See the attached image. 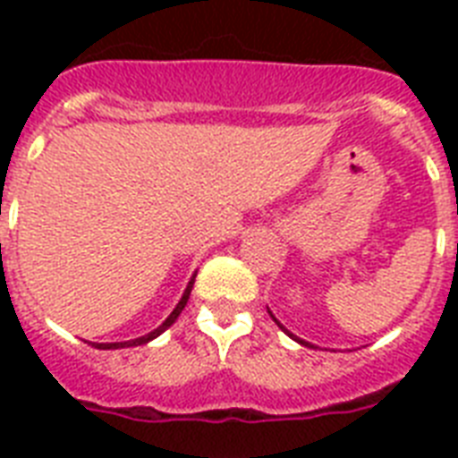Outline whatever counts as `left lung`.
I'll return each mask as SVG.
<instances>
[{
    "label": "left lung",
    "instance_id": "8db88e82",
    "mask_svg": "<svg viewBox=\"0 0 458 458\" xmlns=\"http://www.w3.org/2000/svg\"><path fill=\"white\" fill-rule=\"evenodd\" d=\"M273 320H276V318H273ZM276 323H278V320H276ZM278 327H283V326L278 323ZM283 330H285V327H283ZM285 333H287V330H285ZM287 335H290V333H287ZM290 337H294V335H290ZM294 340H297V337H294ZM297 342H301V344H309V342H304V340H297ZM309 347H311V344H309Z\"/></svg>",
    "mask_w": 458,
    "mask_h": 458
}]
</instances>
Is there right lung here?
<instances>
[{"mask_svg": "<svg viewBox=\"0 0 458 458\" xmlns=\"http://www.w3.org/2000/svg\"><path fill=\"white\" fill-rule=\"evenodd\" d=\"M192 285H194V278L190 280V285H187L185 294H182V300L178 301V306H175V309H173V313H171V316H168V318H165L164 323H161V326L157 327V330H152V333H149V335H142V337H138V340H131V342H111V344H95V347H99V349L138 347V344H145V342H149V340H154V337H158V335L164 333L165 327H171L173 323H175V318H178V316H180V311H182V309H185L187 300H190V293H192Z\"/></svg>", "mask_w": 458, "mask_h": 458, "instance_id": "obj_1", "label": "right lung"}]
</instances>
